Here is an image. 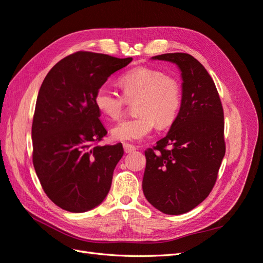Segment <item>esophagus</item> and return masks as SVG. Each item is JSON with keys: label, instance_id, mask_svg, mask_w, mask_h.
<instances>
[{"label": "esophagus", "instance_id": "esophagus-1", "mask_svg": "<svg viewBox=\"0 0 263 263\" xmlns=\"http://www.w3.org/2000/svg\"><path fill=\"white\" fill-rule=\"evenodd\" d=\"M123 147H124V151L126 154H130V153H133V151L136 150V147L133 145H129V144H124Z\"/></svg>", "mask_w": 263, "mask_h": 263}]
</instances>
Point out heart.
Here are the masks:
<instances>
[{
	"label": "heart",
	"mask_w": 263,
	"mask_h": 263,
	"mask_svg": "<svg viewBox=\"0 0 263 263\" xmlns=\"http://www.w3.org/2000/svg\"><path fill=\"white\" fill-rule=\"evenodd\" d=\"M124 97L103 85L95 93L94 103L100 112L116 121L123 115L127 102H136L135 118L115 125L110 135L114 140L138 141L154 130L171 125L177 118L182 103V87L176 78L162 70L138 67L119 79Z\"/></svg>",
	"instance_id": "b5f03b06"
}]
</instances>
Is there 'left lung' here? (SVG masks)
Masks as SVG:
<instances>
[{
	"label": "left lung",
	"instance_id": "1",
	"mask_svg": "<svg viewBox=\"0 0 263 263\" xmlns=\"http://www.w3.org/2000/svg\"><path fill=\"white\" fill-rule=\"evenodd\" d=\"M176 63L182 77V103L166 136L145 151L142 191L168 215L184 214L211 193L225 156L224 110L213 79L184 52L153 57Z\"/></svg>",
	"mask_w": 263,
	"mask_h": 263
}]
</instances>
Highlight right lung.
Masks as SVG:
<instances>
[{
    "label": "right lung",
    "instance_id": "obj_1",
    "mask_svg": "<svg viewBox=\"0 0 263 263\" xmlns=\"http://www.w3.org/2000/svg\"><path fill=\"white\" fill-rule=\"evenodd\" d=\"M132 60L78 51L55 63L41 86L31 126L33 163L45 193L62 210L87 212L108 193L124 149L97 145L107 132L94 97Z\"/></svg>",
    "mask_w": 263,
    "mask_h": 263
}]
</instances>
